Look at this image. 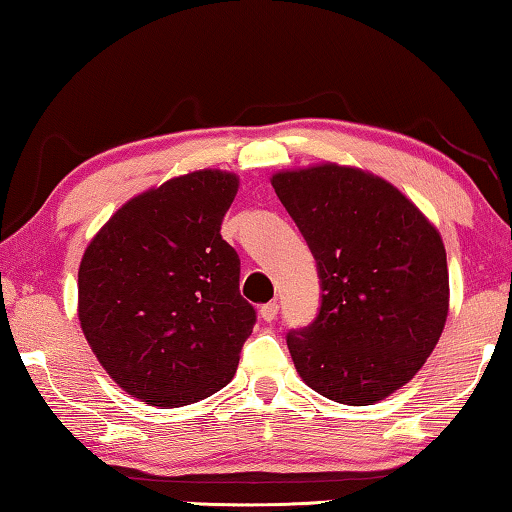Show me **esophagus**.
Listing matches in <instances>:
<instances>
[{"label": "esophagus", "instance_id": "1", "mask_svg": "<svg viewBox=\"0 0 512 512\" xmlns=\"http://www.w3.org/2000/svg\"><path fill=\"white\" fill-rule=\"evenodd\" d=\"M277 311H280L277 302H268V305L259 307V316H262V320H266V323H273V320L277 318Z\"/></svg>", "mask_w": 512, "mask_h": 512}]
</instances>
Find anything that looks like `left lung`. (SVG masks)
I'll return each mask as SVG.
<instances>
[{
	"instance_id": "obj_1",
	"label": "left lung",
	"mask_w": 512,
	"mask_h": 512,
	"mask_svg": "<svg viewBox=\"0 0 512 512\" xmlns=\"http://www.w3.org/2000/svg\"><path fill=\"white\" fill-rule=\"evenodd\" d=\"M271 185L316 257L323 302L287 336L300 379L327 400L368 406L415 377L449 314L440 232L388 180L323 162Z\"/></svg>"
}]
</instances>
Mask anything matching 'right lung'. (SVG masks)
Here are the masks:
<instances>
[{"label":"right lung","instance_id":"add662e5","mask_svg":"<svg viewBox=\"0 0 512 512\" xmlns=\"http://www.w3.org/2000/svg\"><path fill=\"white\" fill-rule=\"evenodd\" d=\"M239 176L198 169L133 196L79 266V320L94 357L135 400L194 404L235 377L255 309L221 221Z\"/></svg>","mask_w":512,"mask_h":512}]
</instances>
